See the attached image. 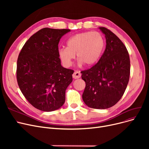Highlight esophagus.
Here are the masks:
<instances>
[{"mask_svg":"<svg viewBox=\"0 0 149 149\" xmlns=\"http://www.w3.org/2000/svg\"><path fill=\"white\" fill-rule=\"evenodd\" d=\"M80 77H81V74L79 71H78V70H75V71L74 72V74H72V77L74 79H79Z\"/></svg>","mask_w":149,"mask_h":149,"instance_id":"1","label":"esophagus"}]
</instances>
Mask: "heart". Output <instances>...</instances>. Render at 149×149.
I'll use <instances>...</instances> for the list:
<instances>
[{
    "mask_svg": "<svg viewBox=\"0 0 149 149\" xmlns=\"http://www.w3.org/2000/svg\"><path fill=\"white\" fill-rule=\"evenodd\" d=\"M67 47L58 50V56L65 66L72 65L77 54L80 66L88 67L97 63L104 52L106 42L103 35L98 32H83L70 37Z\"/></svg>",
    "mask_w": 149,
    "mask_h": 149,
    "instance_id": "obj_1",
    "label": "heart"
}]
</instances>
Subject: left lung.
Here are the masks:
<instances>
[{"instance_id": "1", "label": "left lung", "mask_w": 149, "mask_h": 149, "mask_svg": "<svg viewBox=\"0 0 149 149\" xmlns=\"http://www.w3.org/2000/svg\"><path fill=\"white\" fill-rule=\"evenodd\" d=\"M98 28L105 36L106 49L95 65L81 72L86 83L82 98L91 108L105 109L114 106L123 95L129 80L130 63L120 39L106 28Z\"/></svg>"}]
</instances>
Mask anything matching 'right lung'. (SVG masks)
Masks as SVG:
<instances>
[{"label": "right lung", "instance_id": "right-lung-1", "mask_svg": "<svg viewBox=\"0 0 149 149\" xmlns=\"http://www.w3.org/2000/svg\"><path fill=\"white\" fill-rule=\"evenodd\" d=\"M70 29L45 28L31 36L19 55L17 80L28 102L39 110L52 112L64 104L74 70L61 65L58 43Z\"/></svg>", "mask_w": 149, "mask_h": 149}]
</instances>
